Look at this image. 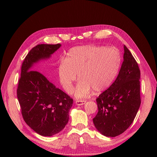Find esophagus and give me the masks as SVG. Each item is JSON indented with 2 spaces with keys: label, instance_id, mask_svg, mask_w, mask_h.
Masks as SVG:
<instances>
[{
  "label": "esophagus",
  "instance_id": "34e87169",
  "mask_svg": "<svg viewBox=\"0 0 157 157\" xmlns=\"http://www.w3.org/2000/svg\"><path fill=\"white\" fill-rule=\"evenodd\" d=\"M86 102V100H77L76 101V104H77V105H84Z\"/></svg>",
  "mask_w": 157,
  "mask_h": 157
}]
</instances>
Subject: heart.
Returning <instances> with one entry per match:
<instances>
[{
    "label": "heart",
    "instance_id": "heart-1",
    "mask_svg": "<svg viewBox=\"0 0 157 157\" xmlns=\"http://www.w3.org/2000/svg\"><path fill=\"white\" fill-rule=\"evenodd\" d=\"M121 56L114 47L85 45L74 47L58 67L60 82L66 92L72 93L73 83L80 79L75 96L84 98L95 92H101L112 84L121 65Z\"/></svg>",
    "mask_w": 157,
    "mask_h": 157
}]
</instances>
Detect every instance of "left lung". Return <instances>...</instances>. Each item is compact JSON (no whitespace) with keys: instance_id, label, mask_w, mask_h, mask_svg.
Here are the masks:
<instances>
[{"instance_id":"1","label":"left lung","mask_w":157,"mask_h":157,"mask_svg":"<svg viewBox=\"0 0 157 157\" xmlns=\"http://www.w3.org/2000/svg\"><path fill=\"white\" fill-rule=\"evenodd\" d=\"M124 49V61L116 80L96 99L98 112L93 122L107 137H115L125 132L141 104L140 70L125 45Z\"/></svg>"}]
</instances>
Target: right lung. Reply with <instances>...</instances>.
I'll use <instances>...</instances> for the list:
<instances>
[{
  "label": "right lung",
  "instance_id": "1",
  "mask_svg": "<svg viewBox=\"0 0 157 157\" xmlns=\"http://www.w3.org/2000/svg\"><path fill=\"white\" fill-rule=\"evenodd\" d=\"M61 44H38L23 61L17 97L26 124L37 134L52 136L62 130L69 121L73 99L56 88L33 65L46 59Z\"/></svg>",
  "mask_w": 157,
  "mask_h": 157
}]
</instances>
